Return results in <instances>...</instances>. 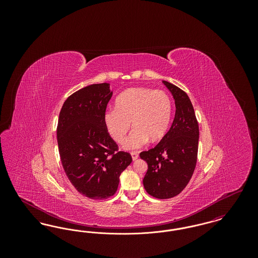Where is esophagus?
<instances>
[{"mask_svg":"<svg viewBox=\"0 0 258 258\" xmlns=\"http://www.w3.org/2000/svg\"><path fill=\"white\" fill-rule=\"evenodd\" d=\"M131 155H132V158H133V160H137L138 157H139V155H138L137 152H132Z\"/></svg>","mask_w":258,"mask_h":258,"instance_id":"obj_1","label":"esophagus"}]
</instances>
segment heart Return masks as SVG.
<instances>
[{"instance_id": "obj_1", "label": "heart", "mask_w": 258, "mask_h": 258, "mask_svg": "<svg viewBox=\"0 0 258 258\" xmlns=\"http://www.w3.org/2000/svg\"><path fill=\"white\" fill-rule=\"evenodd\" d=\"M172 115L170 97L161 90L131 88L120 94L104 116V123L113 140L123 143L131 128L135 131L124 143L127 150L142 147L150 140L157 142L165 135Z\"/></svg>"}]
</instances>
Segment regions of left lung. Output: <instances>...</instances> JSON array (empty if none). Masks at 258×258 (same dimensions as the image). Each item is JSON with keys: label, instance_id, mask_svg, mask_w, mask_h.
<instances>
[{"label": "left lung", "instance_id": "8db88e82", "mask_svg": "<svg viewBox=\"0 0 258 258\" xmlns=\"http://www.w3.org/2000/svg\"><path fill=\"white\" fill-rule=\"evenodd\" d=\"M163 84L175 99L176 112L169 131L160 143L140 153L148 164L143 184L148 194L159 199L178 196L188 184L197 166L199 126L194 106L182 89Z\"/></svg>", "mask_w": 258, "mask_h": 258}]
</instances>
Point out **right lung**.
<instances>
[{
  "label": "right lung",
  "instance_id": "add662e5",
  "mask_svg": "<svg viewBox=\"0 0 258 258\" xmlns=\"http://www.w3.org/2000/svg\"><path fill=\"white\" fill-rule=\"evenodd\" d=\"M112 97L108 83L84 87L63 102L57 125L61 165L76 190L91 199L113 197L121 173L131 164L104 123Z\"/></svg>",
  "mask_w": 258,
  "mask_h": 258
}]
</instances>
